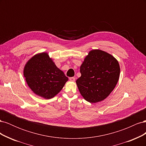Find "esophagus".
I'll return each instance as SVG.
<instances>
[{
	"mask_svg": "<svg viewBox=\"0 0 146 146\" xmlns=\"http://www.w3.org/2000/svg\"><path fill=\"white\" fill-rule=\"evenodd\" d=\"M75 80H76V78H75V77H74L69 78V80L71 81V82H74Z\"/></svg>",
	"mask_w": 146,
	"mask_h": 146,
	"instance_id": "esophagus-1",
	"label": "esophagus"
}]
</instances>
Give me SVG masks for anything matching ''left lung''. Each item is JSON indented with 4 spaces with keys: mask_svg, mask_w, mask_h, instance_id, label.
Masks as SVG:
<instances>
[{
    "mask_svg": "<svg viewBox=\"0 0 146 146\" xmlns=\"http://www.w3.org/2000/svg\"><path fill=\"white\" fill-rule=\"evenodd\" d=\"M81 77L76 80L83 98L90 103L104 100L115 88L120 76L117 60L108 53L91 50L80 66Z\"/></svg>",
    "mask_w": 146,
    "mask_h": 146,
    "instance_id": "obj_1",
    "label": "left lung"
}]
</instances>
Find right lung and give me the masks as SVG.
<instances>
[{
  "label": "right lung",
  "mask_w": 146,
  "mask_h": 146,
  "mask_svg": "<svg viewBox=\"0 0 146 146\" xmlns=\"http://www.w3.org/2000/svg\"><path fill=\"white\" fill-rule=\"evenodd\" d=\"M24 76L34 93L46 99L58 94L68 80L47 52L35 55L27 61L24 68Z\"/></svg>",
  "instance_id": "obj_1"
}]
</instances>
